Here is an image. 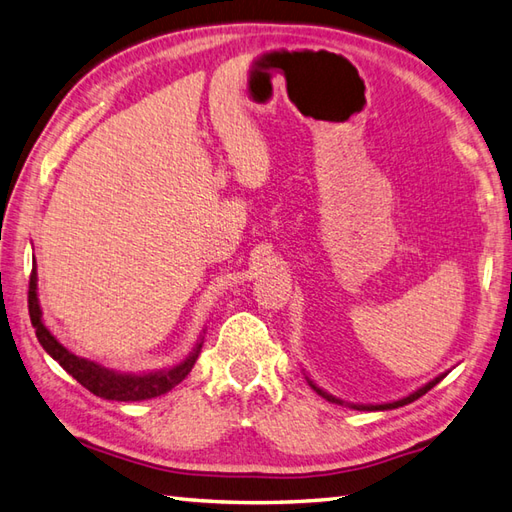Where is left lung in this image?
Returning <instances> with one entry per match:
<instances>
[{
  "mask_svg": "<svg viewBox=\"0 0 512 512\" xmlns=\"http://www.w3.org/2000/svg\"><path fill=\"white\" fill-rule=\"evenodd\" d=\"M449 374V370L447 372H442V374H438L436 379H431L429 383H425V385H420L418 390H414V392H410L407 396H403V399H399V401H390V403H348V401H342V399H337L335 394H331V392H326L324 388H320V385H317L309 374L304 372V377H306V381H309V385L311 388L322 396V399H326L328 403H335V405H346V407H350V410H359V412H383V410H396V407H403V405H407V403H414L416 399H420V396L423 394H427L431 388H434L436 383H440L442 379H445Z\"/></svg>",
  "mask_w": 512,
  "mask_h": 512,
  "instance_id": "obj_1",
  "label": "left lung"
}]
</instances>
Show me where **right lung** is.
<instances>
[{"label": "right lung", "instance_id": "obj_1", "mask_svg": "<svg viewBox=\"0 0 512 512\" xmlns=\"http://www.w3.org/2000/svg\"><path fill=\"white\" fill-rule=\"evenodd\" d=\"M39 276H37V265H32L30 274V291H28V311H30V322L34 326V333H37L39 344L48 355L59 361V366L72 374V377L87 388L92 394L100 396V399L107 401H146L155 399V396H162L170 392L188 377V372L195 366V361L203 346V335H206V328H203L197 344L192 346L188 355L179 363L170 368L162 370H149V372H120L113 368H105L102 363L78 357L72 350H67L59 339H56L50 328L43 322V311L39 304Z\"/></svg>", "mask_w": 512, "mask_h": 512}]
</instances>
